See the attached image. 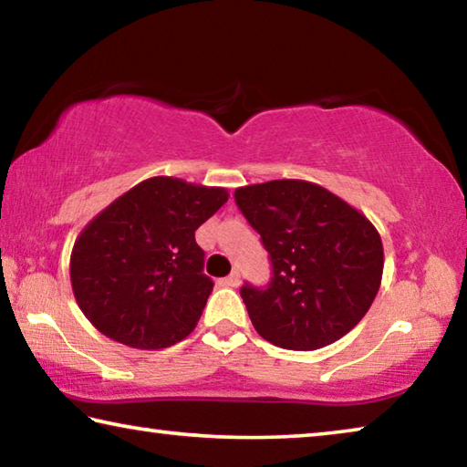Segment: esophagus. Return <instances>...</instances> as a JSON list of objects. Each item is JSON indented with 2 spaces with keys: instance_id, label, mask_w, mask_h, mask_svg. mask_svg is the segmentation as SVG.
Returning a JSON list of instances; mask_svg holds the SVG:
<instances>
[{
  "instance_id": "1",
  "label": "esophagus",
  "mask_w": 467,
  "mask_h": 467,
  "mask_svg": "<svg viewBox=\"0 0 467 467\" xmlns=\"http://www.w3.org/2000/svg\"><path fill=\"white\" fill-rule=\"evenodd\" d=\"M241 284V275L239 272H233L231 275H226V278L220 280V286H226V288H236Z\"/></svg>"
}]
</instances>
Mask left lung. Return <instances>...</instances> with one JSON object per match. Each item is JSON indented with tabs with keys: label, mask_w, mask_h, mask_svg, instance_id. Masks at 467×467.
<instances>
[{
	"label": "left lung",
	"mask_w": 467,
	"mask_h": 467,
	"mask_svg": "<svg viewBox=\"0 0 467 467\" xmlns=\"http://www.w3.org/2000/svg\"><path fill=\"white\" fill-rule=\"evenodd\" d=\"M234 200L274 267L270 288H241L257 334L288 350H317L357 327L383 278L375 224L311 181L244 185Z\"/></svg>",
	"instance_id": "8db88e82"
}]
</instances>
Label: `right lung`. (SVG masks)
Here are the masks:
<instances>
[{
	"label": "right lung",
	"mask_w": 467,
	"mask_h": 467,
	"mask_svg": "<svg viewBox=\"0 0 467 467\" xmlns=\"http://www.w3.org/2000/svg\"><path fill=\"white\" fill-rule=\"evenodd\" d=\"M228 202L224 187L150 177L82 228L69 257L76 303L115 342L161 350L185 339L214 282L195 231Z\"/></svg>",
	"instance_id": "right-lung-1"
}]
</instances>
